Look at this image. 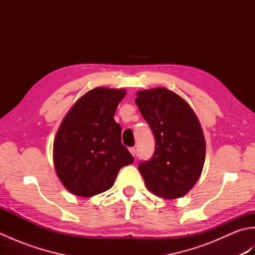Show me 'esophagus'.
<instances>
[{
    "instance_id": "esophagus-1",
    "label": "esophagus",
    "mask_w": 255,
    "mask_h": 255,
    "mask_svg": "<svg viewBox=\"0 0 255 255\" xmlns=\"http://www.w3.org/2000/svg\"><path fill=\"white\" fill-rule=\"evenodd\" d=\"M129 152H130L133 156H136V148H134V147L129 148Z\"/></svg>"
}]
</instances>
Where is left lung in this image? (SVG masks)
<instances>
[{"label":"left lung","instance_id":"left-lung-1","mask_svg":"<svg viewBox=\"0 0 255 255\" xmlns=\"http://www.w3.org/2000/svg\"><path fill=\"white\" fill-rule=\"evenodd\" d=\"M155 140L154 153L138 169L150 192L182 197L202 174L206 143L198 119L185 100L164 88L137 92L134 100Z\"/></svg>","mask_w":255,"mask_h":255}]
</instances>
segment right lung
<instances>
[{"label": "right lung", "instance_id": "1", "mask_svg": "<svg viewBox=\"0 0 255 255\" xmlns=\"http://www.w3.org/2000/svg\"><path fill=\"white\" fill-rule=\"evenodd\" d=\"M125 90L95 88L72 106L53 142V163L69 192L91 197L110 189L118 171L133 162L114 119Z\"/></svg>", "mask_w": 255, "mask_h": 255}]
</instances>
